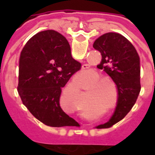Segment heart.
I'll use <instances>...</instances> for the list:
<instances>
[{
  "instance_id": "obj_1",
  "label": "heart",
  "mask_w": 155,
  "mask_h": 155,
  "mask_svg": "<svg viewBox=\"0 0 155 155\" xmlns=\"http://www.w3.org/2000/svg\"><path fill=\"white\" fill-rule=\"evenodd\" d=\"M83 77L85 78V84L84 86L86 87L88 84L91 81H95L91 84V88H95L98 86L96 89V94L98 95V98L103 101L104 103H110V101L114 99V95L112 93V89H111L110 84L105 81H110L112 82V78L110 76H102L101 77V74H99L96 71H90L87 73H84L82 74ZM74 98L75 101V107L77 110L81 109L82 107V94H81V90L78 85H74Z\"/></svg>"
}]
</instances>
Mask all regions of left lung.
Here are the masks:
<instances>
[{"instance_id": "1", "label": "left lung", "mask_w": 155, "mask_h": 155, "mask_svg": "<svg viewBox=\"0 0 155 155\" xmlns=\"http://www.w3.org/2000/svg\"><path fill=\"white\" fill-rule=\"evenodd\" d=\"M93 47L102 56L97 67L104 70L118 89V104L105 128L111 127L132 109L140 92V61L135 48L124 36L109 32L95 40Z\"/></svg>"}]
</instances>
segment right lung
Returning a JSON list of instances; mask_svg holds the SVG:
<instances>
[{
  "label": "right lung",
  "instance_id": "obj_1",
  "mask_svg": "<svg viewBox=\"0 0 155 155\" xmlns=\"http://www.w3.org/2000/svg\"><path fill=\"white\" fill-rule=\"evenodd\" d=\"M81 67L61 34L52 30L35 34L23 47L19 60L17 91L23 104L45 125H76L62 110L60 97L61 89Z\"/></svg>",
  "mask_w": 155,
  "mask_h": 155
}]
</instances>
